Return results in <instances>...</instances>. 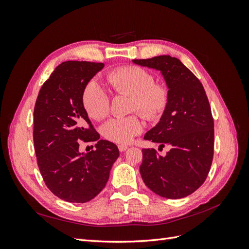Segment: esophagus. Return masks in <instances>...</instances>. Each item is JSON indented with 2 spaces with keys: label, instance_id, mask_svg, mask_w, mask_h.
Wrapping results in <instances>:
<instances>
[{
  "label": "esophagus",
  "instance_id": "obj_1",
  "mask_svg": "<svg viewBox=\"0 0 249 249\" xmlns=\"http://www.w3.org/2000/svg\"><path fill=\"white\" fill-rule=\"evenodd\" d=\"M118 149H119V152H124V150L127 149V146L124 145V144H119Z\"/></svg>",
  "mask_w": 249,
  "mask_h": 249
}]
</instances>
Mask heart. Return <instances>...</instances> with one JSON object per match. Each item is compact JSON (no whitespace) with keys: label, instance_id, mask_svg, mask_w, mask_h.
I'll return each mask as SVG.
<instances>
[{"label":"heart","instance_id":"obj_1","mask_svg":"<svg viewBox=\"0 0 249 249\" xmlns=\"http://www.w3.org/2000/svg\"><path fill=\"white\" fill-rule=\"evenodd\" d=\"M107 79L117 93L132 95L131 110L138 111L148 119L159 118L168 104V89L162 83H156L154 74L140 66H123L109 71ZM82 102L87 114L96 120L104 119L110 112V96L99 82L91 80L86 85ZM142 131L137 115L115 117L102 127V135L107 140L119 143L130 142Z\"/></svg>","mask_w":249,"mask_h":249}]
</instances>
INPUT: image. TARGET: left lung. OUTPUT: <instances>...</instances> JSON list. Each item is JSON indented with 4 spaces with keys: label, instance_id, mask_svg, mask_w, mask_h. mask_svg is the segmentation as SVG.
I'll return each mask as SVG.
<instances>
[{
    "label": "left lung",
    "instance_id": "8db88e82",
    "mask_svg": "<svg viewBox=\"0 0 249 249\" xmlns=\"http://www.w3.org/2000/svg\"><path fill=\"white\" fill-rule=\"evenodd\" d=\"M133 62L160 71L169 93L160 122L144 139L170 150L162 157L154 148H143L141 178L162 197H186L205 182L213 161L214 120L206 91L178 58L163 55Z\"/></svg>",
    "mask_w": 249,
    "mask_h": 249
}]
</instances>
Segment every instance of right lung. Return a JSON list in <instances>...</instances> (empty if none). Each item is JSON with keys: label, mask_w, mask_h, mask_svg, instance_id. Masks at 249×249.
<instances>
[{"label": "right lung", "mask_w": 249, "mask_h": 249, "mask_svg": "<svg viewBox=\"0 0 249 249\" xmlns=\"http://www.w3.org/2000/svg\"><path fill=\"white\" fill-rule=\"evenodd\" d=\"M104 63L66 61L44 82L34 108L33 139L37 164L47 187L69 202L84 203L106 186L119 150L100 140L83 106V91ZM97 141L96 150L78 152L80 140Z\"/></svg>", "instance_id": "add662e5"}]
</instances>
